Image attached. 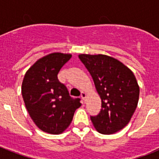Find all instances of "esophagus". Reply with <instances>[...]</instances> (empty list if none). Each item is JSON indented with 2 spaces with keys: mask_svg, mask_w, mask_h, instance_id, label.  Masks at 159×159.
Wrapping results in <instances>:
<instances>
[{
  "mask_svg": "<svg viewBox=\"0 0 159 159\" xmlns=\"http://www.w3.org/2000/svg\"><path fill=\"white\" fill-rule=\"evenodd\" d=\"M86 93H85V92H81V99H83V100L84 101H85V99H86Z\"/></svg>",
  "mask_w": 159,
  "mask_h": 159,
  "instance_id": "obj_1",
  "label": "esophagus"
}]
</instances>
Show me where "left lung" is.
I'll return each instance as SVG.
<instances>
[{
    "instance_id": "left-lung-1",
    "label": "left lung",
    "mask_w": 159,
    "mask_h": 159,
    "mask_svg": "<svg viewBox=\"0 0 159 159\" xmlns=\"http://www.w3.org/2000/svg\"><path fill=\"white\" fill-rule=\"evenodd\" d=\"M79 58L93 79L102 106L91 116L94 127L103 134L124 128L137 107L139 87L131 70L119 60L106 55L80 54Z\"/></svg>"
}]
</instances>
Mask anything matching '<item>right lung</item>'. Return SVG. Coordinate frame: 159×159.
Returning <instances> with one entry per match:
<instances>
[{
  "label": "right lung",
  "mask_w": 159,
  "mask_h": 159,
  "mask_svg": "<svg viewBox=\"0 0 159 159\" xmlns=\"http://www.w3.org/2000/svg\"><path fill=\"white\" fill-rule=\"evenodd\" d=\"M71 57V54L53 52L39 59L26 71L22 82V96L31 119L49 134L64 132L81 106L80 99H72L57 78Z\"/></svg>",
  "instance_id": "1"
}]
</instances>
